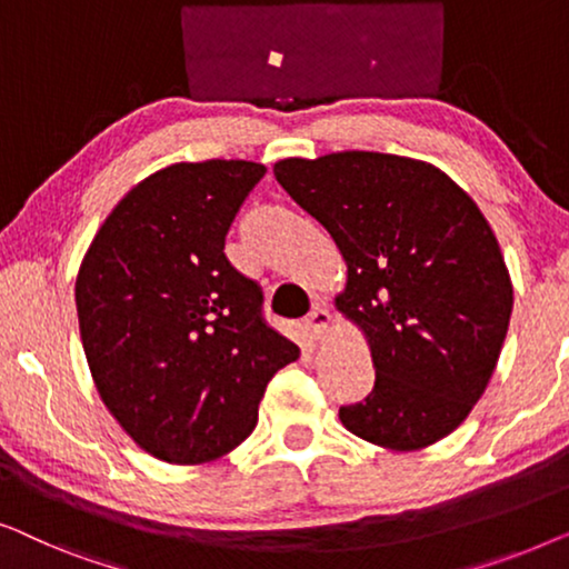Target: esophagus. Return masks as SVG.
<instances>
[{
	"mask_svg": "<svg viewBox=\"0 0 569 569\" xmlns=\"http://www.w3.org/2000/svg\"><path fill=\"white\" fill-rule=\"evenodd\" d=\"M330 322H332L330 309L322 307V303H317V307L307 315V319H303V330L309 332L311 340H322L327 335V327H330Z\"/></svg>",
	"mask_w": 569,
	"mask_h": 569,
	"instance_id": "34e87169",
	"label": "esophagus"
}]
</instances>
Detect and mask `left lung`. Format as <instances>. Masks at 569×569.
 Masks as SVG:
<instances>
[{
  "mask_svg": "<svg viewBox=\"0 0 569 569\" xmlns=\"http://www.w3.org/2000/svg\"><path fill=\"white\" fill-rule=\"evenodd\" d=\"M276 180L348 266L335 309L376 368L366 402L340 407L363 441L418 451L453 433L485 395L513 311L498 237L436 164L381 151L288 157Z\"/></svg>",
  "mask_w": 569,
  "mask_h": 569,
  "instance_id": "1",
  "label": "left lung"
}]
</instances>
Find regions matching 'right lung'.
<instances>
[{
    "instance_id": "add662e5",
    "label": "right lung",
    "mask_w": 569,
    "mask_h": 569,
    "mask_svg": "<svg viewBox=\"0 0 569 569\" xmlns=\"http://www.w3.org/2000/svg\"><path fill=\"white\" fill-rule=\"evenodd\" d=\"M266 164L178 162L118 201L77 273L94 389L131 441L167 463H206L244 441L278 368L299 348L260 317V286L223 237Z\"/></svg>"
}]
</instances>
